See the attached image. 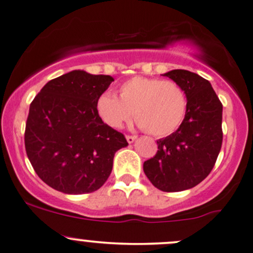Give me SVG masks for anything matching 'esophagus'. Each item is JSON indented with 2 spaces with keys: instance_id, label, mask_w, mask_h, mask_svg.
<instances>
[{
  "instance_id": "esophagus-1",
  "label": "esophagus",
  "mask_w": 253,
  "mask_h": 253,
  "mask_svg": "<svg viewBox=\"0 0 253 253\" xmlns=\"http://www.w3.org/2000/svg\"><path fill=\"white\" fill-rule=\"evenodd\" d=\"M126 139H127V142L131 144V143H133L134 140L137 139V137H135V135H126Z\"/></svg>"
}]
</instances>
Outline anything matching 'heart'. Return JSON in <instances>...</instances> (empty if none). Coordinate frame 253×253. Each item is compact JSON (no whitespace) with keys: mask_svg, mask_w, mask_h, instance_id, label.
Masks as SVG:
<instances>
[{"mask_svg":"<svg viewBox=\"0 0 253 253\" xmlns=\"http://www.w3.org/2000/svg\"><path fill=\"white\" fill-rule=\"evenodd\" d=\"M188 98L174 81L134 76L120 86L119 98L104 92L97 100V113L104 124L120 128L134 118L140 128L155 137L172 134L184 121Z\"/></svg>","mask_w":253,"mask_h":253,"instance_id":"b5f03b06","label":"heart"}]
</instances>
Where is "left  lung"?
Returning <instances> with one entry per match:
<instances>
[{
	"mask_svg": "<svg viewBox=\"0 0 253 253\" xmlns=\"http://www.w3.org/2000/svg\"><path fill=\"white\" fill-rule=\"evenodd\" d=\"M177 82L188 98L179 128L158 140V153L143 165L153 185L167 193L182 191L203 182L213 169L222 148V111L211 84L188 70L164 74Z\"/></svg>",
	"mask_w": 253,
	"mask_h": 253,
	"instance_id": "left-lung-1",
	"label": "left lung"
}]
</instances>
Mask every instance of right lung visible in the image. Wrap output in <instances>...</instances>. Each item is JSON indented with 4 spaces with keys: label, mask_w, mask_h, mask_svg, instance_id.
I'll return each mask as SVG.
<instances>
[{
    "label": "right lung",
    "mask_w": 253,
    "mask_h": 253,
    "mask_svg": "<svg viewBox=\"0 0 253 253\" xmlns=\"http://www.w3.org/2000/svg\"><path fill=\"white\" fill-rule=\"evenodd\" d=\"M113 81L109 75L74 70L47 82L31 102L24 135L26 155L53 189L98 190L111 173L116 151L128 145L97 113L98 98Z\"/></svg>",
    "instance_id": "add662e5"
}]
</instances>
